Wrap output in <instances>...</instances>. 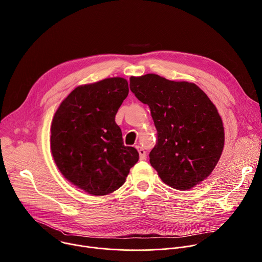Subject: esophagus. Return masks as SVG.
I'll use <instances>...</instances> for the list:
<instances>
[{"label": "esophagus", "instance_id": "34e87169", "mask_svg": "<svg viewBox=\"0 0 262 262\" xmlns=\"http://www.w3.org/2000/svg\"><path fill=\"white\" fill-rule=\"evenodd\" d=\"M137 147V149H138V151H139V156H140V160L141 161H143V160H145V158H146V151L144 150V149L141 147V146H136Z\"/></svg>", "mask_w": 262, "mask_h": 262}]
</instances>
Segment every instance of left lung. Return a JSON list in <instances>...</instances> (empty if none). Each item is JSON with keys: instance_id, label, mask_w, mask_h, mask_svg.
I'll return each instance as SVG.
<instances>
[{"instance_id": "left-lung-1", "label": "left lung", "mask_w": 262, "mask_h": 262, "mask_svg": "<svg viewBox=\"0 0 262 262\" xmlns=\"http://www.w3.org/2000/svg\"><path fill=\"white\" fill-rule=\"evenodd\" d=\"M129 81L132 92L150 107L158 132L149 162L173 189H192L210 175L224 148L225 134L215 105L193 83L155 73Z\"/></svg>"}]
</instances>
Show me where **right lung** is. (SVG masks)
Returning a JSON list of instances; mask_svg holds the SVG:
<instances>
[{
	"instance_id": "1",
	"label": "right lung",
	"mask_w": 262,
	"mask_h": 262,
	"mask_svg": "<svg viewBox=\"0 0 262 262\" xmlns=\"http://www.w3.org/2000/svg\"><path fill=\"white\" fill-rule=\"evenodd\" d=\"M128 95L123 78L79 86L61 102L51 126V149L62 175L86 193L103 196L125 182L138 162L137 149L124 146L115 122Z\"/></svg>"
}]
</instances>
